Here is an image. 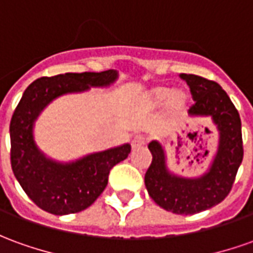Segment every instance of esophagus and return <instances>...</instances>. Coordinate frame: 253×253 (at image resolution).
<instances>
[{"instance_id": "1", "label": "esophagus", "mask_w": 253, "mask_h": 253, "mask_svg": "<svg viewBox=\"0 0 253 253\" xmlns=\"http://www.w3.org/2000/svg\"><path fill=\"white\" fill-rule=\"evenodd\" d=\"M144 145H146V138H145L144 135H137V137H134V139L131 141L132 149L141 148V146H144Z\"/></svg>"}]
</instances>
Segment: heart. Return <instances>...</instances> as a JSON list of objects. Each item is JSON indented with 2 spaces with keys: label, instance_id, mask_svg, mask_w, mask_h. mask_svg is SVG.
Masks as SVG:
<instances>
[{
  "label": "heart",
  "instance_id": "obj_1",
  "mask_svg": "<svg viewBox=\"0 0 253 253\" xmlns=\"http://www.w3.org/2000/svg\"><path fill=\"white\" fill-rule=\"evenodd\" d=\"M164 101V108L169 115L181 114L186 108L188 94L182 89L171 90L167 86L159 84L149 89L144 94V104L146 108L153 109Z\"/></svg>",
  "mask_w": 253,
  "mask_h": 253
}]
</instances>
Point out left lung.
Returning <instances> with one entry per match:
<instances>
[{"instance_id": "left-lung-1", "label": "left lung", "mask_w": 253, "mask_h": 253, "mask_svg": "<svg viewBox=\"0 0 253 253\" xmlns=\"http://www.w3.org/2000/svg\"><path fill=\"white\" fill-rule=\"evenodd\" d=\"M190 87L194 104L190 116H211L219 131L218 152L210 169L197 178H183L169 172L162 145H148L152 163L145 174V186L152 200L166 211L193 215L216 206L230 193L243 162V134L238 111L216 82L193 74H181Z\"/></svg>"}]
</instances>
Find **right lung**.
Masks as SVG:
<instances>
[{
  "label": "right lung",
  "mask_w": 253,
  "mask_h": 253,
  "mask_svg": "<svg viewBox=\"0 0 253 253\" xmlns=\"http://www.w3.org/2000/svg\"><path fill=\"white\" fill-rule=\"evenodd\" d=\"M118 72H67L34 81L23 93L10 119V164L16 179L37 206L54 215L84 211L104 192L115 164L131 151L128 144L91 153L71 163L46 157L35 144L34 122L49 102L67 93L114 84Z\"/></svg>",
  "instance_id": "1"
}]
</instances>
